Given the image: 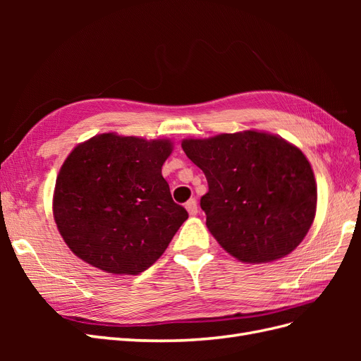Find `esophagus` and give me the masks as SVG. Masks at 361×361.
<instances>
[{
	"mask_svg": "<svg viewBox=\"0 0 361 361\" xmlns=\"http://www.w3.org/2000/svg\"><path fill=\"white\" fill-rule=\"evenodd\" d=\"M185 207H187V211L190 215H195L199 212V207H197V200L195 199H190L187 203H185Z\"/></svg>",
	"mask_w": 361,
	"mask_h": 361,
	"instance_id": "esophagus-1",
	"label": "esophagus"
}]
</instances>
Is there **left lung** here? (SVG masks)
Wrapping results in <instances>:
<instances>
[{
    "label": "left lung",
    "mask_w": 361,
    "mask_h": 361,
    "mask_svg": "<svg viewBox=\"0 0 361 361\" xmlns=\"http://www.w3.org/2000/svg\"><path fill=\"white\" fill-rule=\"evenodd\" d=\"M203 170L206 226L227 253L250 264L289 255L307 235L316 212V182L302 152L257 130L183 140Z\"/></svg>",
    "instance_id": "obj_1"
}]
</instances>
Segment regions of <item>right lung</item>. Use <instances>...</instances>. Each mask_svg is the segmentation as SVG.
Segmentation results:
<instances>
[{
  "label": "right lung",
  "mask_w": 361,
  "mask_h": 361,
  "mask_svg": "<svg viewBox=\"0 0 361 361\" xmlns=\"http://www.w3.org/2000/svg\"><path fill=\"white\" fill-rule=\"evenodd\" d=\"M169 140L102 134L76 146L54 192V218L73 253L110 274H140L188 218L174 203L162 164Z\"/></svg>",
  "instance_id": "add662e5"
}]
</instances>
